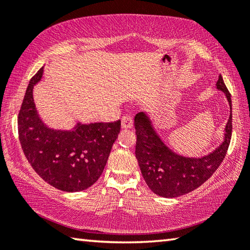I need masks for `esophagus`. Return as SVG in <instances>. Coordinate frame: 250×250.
Returning a JSON list of instances; mask_svg holds the SVG:
<instances>
[{
  "label": "esophagus",
  "instance_id": "obj_1",
  "mask_svg": "<svg viewBox=\"0 0 250 250\" xmlns=\"http://www.w3.org/2000/svg\"><path fill=\"white\" fill-rule=\"evenodd\" d=\"M133 121H132V117L130 116H124L121 118V126L122 129H130L132 128Z\"/></svg>",
  "mask_w": 250,
  "mask_h": 250
}]
</instances>
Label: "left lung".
<instances>
[{
    "label": "left lung",
    "instance_id": "1",
    "mask_svg": "<svg viewBox=\"0 0 250 250\" xmlns=\"http://www.w3.org/2000/svg\"><path fill=\"white\" fill-rule=\"evenodd\" d=\"M216 86L225 92L230 105V116L225 129V140L204 158L189 159L172 152L155 133L146 115L140 112L135 116V158L146 183L156 195L177 197L194 191L213 175L225 159L232 131L231 99L222 75H218Z\"/></svg>",
    "mask_w": 250,
    "mask_h": 250
}]
</instances>
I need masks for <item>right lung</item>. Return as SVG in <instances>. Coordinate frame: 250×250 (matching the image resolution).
<instances>
[{
    "instance_id": "add662e5",
    "label": "right lung",
    "mask_w": 250,
    "mask_h": 250,
    "mask_svg": "<svg viewBox=\"0 0 250 250\" xmlns=\"http://www.w3.org/2000/svg\"><path fill=\"white\" fill-rule=\"evenodd\" d=\"M43 68L29 80L18 117L19 139L27 161L37 174L65 192L83 191L103 174L121 122L77 125L73 131L46 126L36 112L33 87Z\"/></svg>"
}]
</instances>
